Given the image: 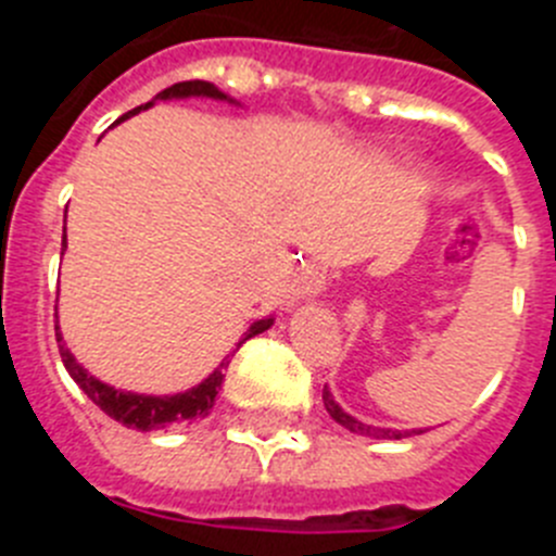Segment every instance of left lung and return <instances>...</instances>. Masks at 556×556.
Returning <instances> with one entry per match:
<instances>
[{"instance_id": "1", "label": "left lung", "mask_w": 556, "mask_h": 556, "mask_svg": "<svg viewBox=\"0 0 556 556\" xmlns=\"http://www.w3.org/2000/svg\"><path fill=\"white\" fill-rule=\"evenodd\" d=\"M323 401H326L328 415H331L339 426H345L348 431H356V434L372 437V440H404V437H412V434H424V431H395V429H378V426L362 424V420H356V417L348 415V412L342 409L337 401H333L331 392L328 390H323Z\"/></svg>"}]
</instances>
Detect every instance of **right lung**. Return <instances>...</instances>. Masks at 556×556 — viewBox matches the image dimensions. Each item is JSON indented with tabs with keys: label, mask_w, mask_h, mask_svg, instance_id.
Wrapping results in <instances>:
<instances>
[{
	"label": "right lung",
	"mask_w": 556,
	"mask_h": 556,
	"mask_svg": "<svg viewBox=\"0 0 556 556\" xmlns=\"http://www.w3.org/2000/svg\"><path fill=\"white\" fill-rule=\"evenodd\" d=\"M172 97H214V100H225L223 91L205 80L175 83V86L164 88V91H161L155 100H172ZM150 105L152 102H147V105H141V108H150ZM141 108L125 113L122 119H127V116H132V113H139ZM63 248H66V236H63ZM269 326H273V317H269V320H255L253 326L244 331V337L239 339L236 351H239V348H242L250 337L267 331ZM55 337H58V351H61L63 365H66L68 376L77 381V387H80V390L86 392V395L91 397V401H94V404L100 406L108 417L119 420V424L127 426V429H139V431L164 429V426H172V424H194V420H203V417H208L211 406H214V397H217L219 387H223V381H225V367L230 365V358H225L223 365L211 372L203 384L191 387L189 392H178V395H164V397L136 395V392L113 390V387L97 381L94 376H88V370H83V367L75 362V356L68 353V348L63 345V337H61V331H58V326H55Z\"/></svg>",
	"instance_id": "obj_1"
}]
</instances>
